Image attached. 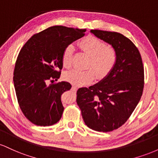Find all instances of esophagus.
Instances as JSON below:
<instances>
[{"instance_id": "obj_1", "label": "esophagus", "mask_w": 158, "mask_h": 158, "mask_svg": "<svg viewBox=\"0 0 158 158\" xmlns=\"http://www.w3.org/2000/svg\"><path fill=\"white\" fill-rule=\"evenodd\" d=\"M72 89H73V90H77V87L75 86V85H73V86H72Z\"/></svg>"}]
</instances>
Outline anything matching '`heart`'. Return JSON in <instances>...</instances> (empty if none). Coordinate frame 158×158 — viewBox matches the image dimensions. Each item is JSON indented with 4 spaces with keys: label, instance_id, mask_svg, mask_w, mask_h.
<instances>
[{
    "label": "heart",
    "instance_id": "obj_1",
    "mask_svg": "<svg viewBox=\"0 0 158 158\" xmlns=\"http://www.w3.org/2000/svg\"><path fill=\"white\" fill-rule=\"evenodd\" d=\"M80 47L90 56L88 66L93 69L69 70L64 74L65 80L76 85H88L95 79V71L98 77L103 78L115 66L118 57L117 50L111 45H106L101 39L92 35L86 36L81 40ZM73 52V46L72 44H69L64 48L61 56V61L64 68L71 67Z\"/></svg>",
    "mask_w": 158,
    "mask_h": 158
}]
</instances>
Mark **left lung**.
<instances>
[{"instance_id":"1","label":"left lung","mask_w":158,"mask_h":158,"mask_svg":"<svg viewBox=\"0 0 158 158\" xmlns=\"http://www.w3.org/2000/svg\"><path fill=\"white\" fill-rule=\"evenodd\" d=\"M90 32L113 46L118 57L115 66L102 80L89 88H79L77 102L88 128L108 132L122 126L140 100L144 68L138 49L126 36L99 30Z\"/></svg>"}]
</instances>
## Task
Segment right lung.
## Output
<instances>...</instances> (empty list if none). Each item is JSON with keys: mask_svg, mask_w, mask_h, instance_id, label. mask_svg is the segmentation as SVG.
I'll return each instance as SVG.
<instances>
[{"mask_svg": "<svg viewBox=\"0 0 158 158\" xmlns=\"http://www.w3.org/2000/svg\"><path fill=\"white\" fill-rule=\"evenodd\" d=\"M85 31L50 27L32 35L21 48L14 70V86L23 115L36 126H52L60 120L64 110L61 96L71 85L50 82L60 77L64 48L84 36Z\"/></svg>", "mask_w": 158, "mask_h": 158, "instance_id": "obj_1", "label": "right lung"}]
</instances>
